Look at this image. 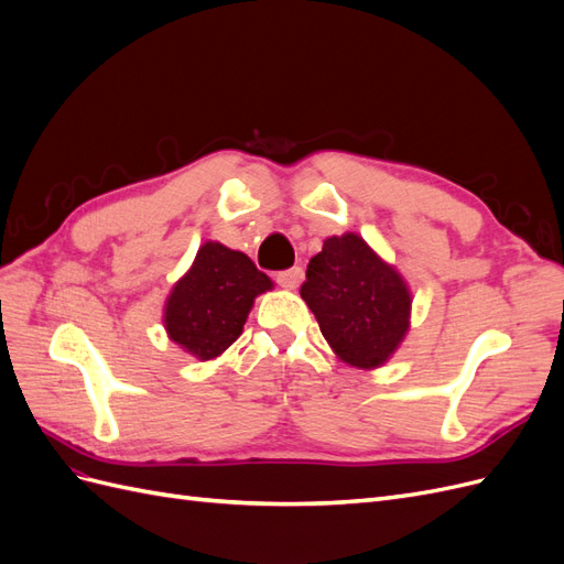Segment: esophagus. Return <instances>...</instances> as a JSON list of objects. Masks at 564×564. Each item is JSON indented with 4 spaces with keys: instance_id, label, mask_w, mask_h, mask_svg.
<instances>
[{
    "instance_id": "esophagus-1",
    "label": "esophagus",
    "mask_w": 564,
    "mask_h": 564,
    "mask_svg": "<svg viewBox=\"0 0 564 564\" xmlns=\"http://www.w3.org/2000/svg\"><path fill=\"white\" fill-rule=\"evenodd\" d=\"M303 280V270L301 268H289V270H282L278 272V284L282 289H296Z\"/></svg>"
}]
</instances>
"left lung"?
<instances>
[{"mask_svg": "<svg viewBox=\"0 0 564 564\" xmlns=\"http://www.w3.org/2000/svg\"><path fill=\"white\" fill-rule=\"evenodd\" d=\"M301 299L338 360L357 369L383 367L412 322L409 284L357 232L324 240L305 270Z\"/></svg>", "mask_w": 564, "mask_h": 564, "instance_id": "8db88e82", "label": "left lung"}]
</instances>
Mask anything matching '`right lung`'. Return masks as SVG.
<instances>
[{
    "label": "right lung",
    "mask_w": 564,
    "mask_h": 564,
    "mask_svg": "<svg viewBox=\"0 0 564 564\" xmlns=\"http://www.w3.org/2000/svg\"><path fill=\"white\" fill-rule=\"evenodd\" d=\"M270 289L272 280L247 253L204 242L164 301L166 336L197 360H214L240 338L256 296Z\"/></svg>",
    "instance_id": "1"
}]
</instances>
